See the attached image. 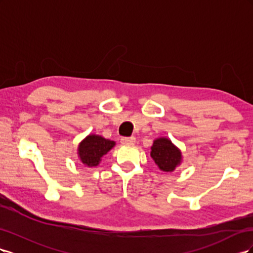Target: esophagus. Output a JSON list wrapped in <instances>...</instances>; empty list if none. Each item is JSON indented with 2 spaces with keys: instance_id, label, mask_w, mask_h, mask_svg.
<instances>
[{
  "instance_id": "obj_1",
  "label": "esophagus",
  "mask_w": 253,
  "mask_h": 253,
  "mask_svg": "<svg viewBox=\"0 0 253 253\" xmlns=\"http://www.w3.org/2000/svg\"><path fill=\"white\" fill-rule=\"evenodd\" d=\"M135 137H122L121 143L122 144H133L135 142Z\"/></svg>"
}]
</instances>
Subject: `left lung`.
I'll list each match as a JSON object with an SVG mask.
<instances>
[{
	"instance_id": "left-lung-1",
	"label": "left lung",
	"mask_w": 253,
	"mask_h": 253,
	"mask_svg": "<svg viewBox=\"0 0 253 253\" xmlns=\"http://www.w3.org/2000/svg\"><path fill=\"white\" fill-rule=\"evenodd\" d=\"M151 156L160 170L172 172L180 164L181 153L167 138H158L153 143Z\"/></svg>"
}]
</instances>
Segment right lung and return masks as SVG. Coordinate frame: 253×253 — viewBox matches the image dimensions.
<instances>
[{
  "mask_svg": "<svg viewBox=\"0 0 253 253\" xmlns=\"http://www.w3.org/2000/svg\"><path fill=\"white\" fill-rule=\"evenodd\" d=\"M115 145V142L98 135H89L79 145L81 162L87 167L99 165L101 157Z\"/></svg>",
  "mask_w": 253,
  "mask_h": 253,
  "instance_id": "right-lung-1",
  "label": "right lung"
}]
</instances>
